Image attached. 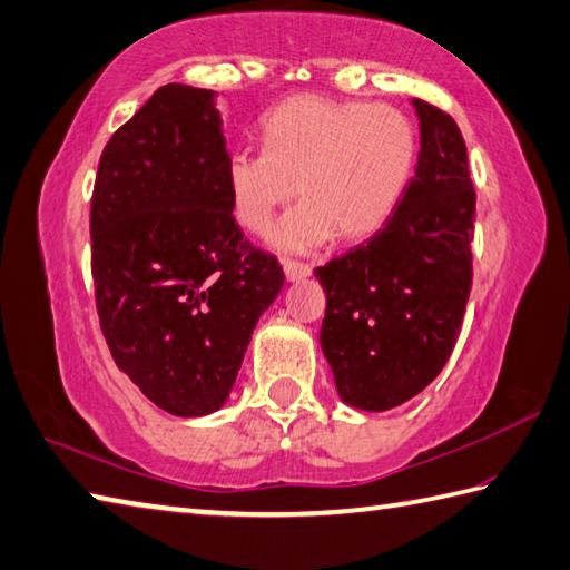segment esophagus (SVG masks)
<instances>
[{
  "instance_id": "34e87169",
  "label": "esophagus",
  "mask_w": 570,
  "mask_h": 570,
  "mask_svg": "<svg viewBox=\"0 0 570 570\" xmlns=\"http://www.w3.org/2000/svg\"><path fill=\"white\" fill-rule=\"evenodd\" d=\"M284 274L288 282H298V278L311 276V266L304 262H296V259H284Z\"/></svg>"
}]
</instances>
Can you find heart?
Here are the masks:
<instances>
[{
	"mask_svg": "<svg viewBox=\"0 0 570 570\" xmlns=\"http://www.w3.org/2000/svg\"><path fill=\"white\" fill-rule=\"evenodd\" d=\"M262 138L264 148L229 155V205L244 229L264 234L298 183L304 199L272 234L282 252H314L336 234L373 237L403 203L420 155L417 126L400 108L318 96L274 108Z\"/></svg>",
	"mask_w": 570,
	"mask_h": 570,
	"instance_id": "obj_1",
	"label": "heart"
}]
</instances>
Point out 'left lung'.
<instances>
[{
  "mask_svg": "<svg viewBox=\"0 0 570 570\" xmlns=\"http://www.w3.org/2000/svg\"><path fill=\"white\" fill-rule=\"evenodd\" d=\"M415 177L387 225L314 269L326 292L321 348L345 405L383 412L422 393L460 336L472 288L474 185L452 116L412 98Z\"/></svg>",
  "mask_w": 570,
  "mask_h": 570,
  "instance_id": "8db88e82",
  "label": "left lung"
}]
</instances>
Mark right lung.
Wrapping results in <instances>:
<instances>
[{"label":"right lung","instance_id":"obj_1","mask_svg":"<svg viewBox=\"0 0 570 570\" xmlns=\"http://www.w3.org/2000/svg\"><path fill=\"white\" fill-rule=\"evenodd\" d=\"M217 94L167 83L100 155L96 308L116 365L177 417L219 410L256 321L284 286L232 217Z\"/></svg>","mask_w":570,"mask_h":570}]
</instances>
